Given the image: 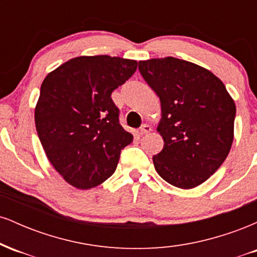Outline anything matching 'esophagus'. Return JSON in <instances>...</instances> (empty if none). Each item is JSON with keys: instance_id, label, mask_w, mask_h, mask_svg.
<instances>
[{"instance_id": "esophagus-1", "label": "esophagus", "mask_w": 257, "mask_h": 257, "mask_svg": "<svg viewBox=\"0 0 257 257\" xmlns=\"http://www.w3.org/2000/svg\"><path fill=\"white\" fill-rule=\"evenodd\" d=\"M151 131H152L151 125L144 124V125H141V128H140V131H139V133H140V135H145V134H149V133Z\"/></svg>"}]
</instances>
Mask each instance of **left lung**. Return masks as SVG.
<instances>
[{"label": "left lung", "instance_id": "obj_1", "mask_svg": "<svg viewBox=\"0 0 257 257\" xmlns=\"http://www.w3.org/2000/svg\"><path fill=\"white\" fill-rule=\"evenodd\" d=\"M139 71L161 100L157 132L163 150L156 172L175 187L203 184L223 163L233 143L235 104L213 72L173 57L139 61Z\"/></svg>", "mask_w": 257, "mask_h": 257}]
</instances>
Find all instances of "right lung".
Returning <instances> with one entry per match:
<instances>
[{
  "mask_svg": "<svg viewBox=\"0 0 257 257\" xmlns=\"http://www.w3.org/2000/svg\"><path fill=\"white\" fill-rule=\"evenodd\" d=\"M137 60L108 55L77 57L46 76L35 108L47 158L65 181L88 190L116 170L133 135L119 124L111 94L129 79Z\"/></svg>",
  "mask_w": 257,
  "mask_h": 257,
  "instance_id": "1",
  "label": "right lung"
}]
</instances>
